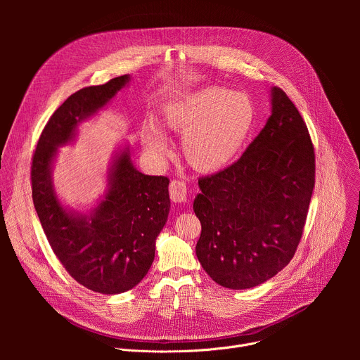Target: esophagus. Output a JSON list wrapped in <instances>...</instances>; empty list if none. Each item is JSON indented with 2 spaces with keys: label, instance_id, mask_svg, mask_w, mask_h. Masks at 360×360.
<instances>
[{
  "label": "esophagus",
  "instance_id": "esophagus-1",
  "mask_svg": "<svg viewBox=\"0 0 360 360\" xmlns=\"http://www.w3.org/2000/svg\"><path fill=\"white\" fill-rule=\"evenodd\" d=\"M169 195H171V199L176 203H181V202H185L186 200V196H188V188H186V184L182 182V181H172L169 184Z\"/></svg>",
  "mask_w": 360,
  "mask_h": 360
}]
</instances>
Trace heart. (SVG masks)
I'll return each instance as SVG.
<instances>
[{"mask_svg": "<svg viewBox=\"0 0 360 360\" xmlns=\"http://www.w3.org/2000/svg\"><path fill=\"white\" fill-rule=\"evenodd\" d=\"M255 122V107L243 92L208 86L162 108V125L182 135V153L196 171L211 174L233 162ZM148 155L162 162L171 150L165 132L148 125L142 135Z\"/></svg>", "mask_w": 360, "mask_h": 360, "instance_id": "b5f03b06", "label": "heart"}]
</instances>
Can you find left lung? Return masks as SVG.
<instances>
[{
    "mask_svg": "<svg viewBox=\"0 0 360 360\" xmlns=\"http://www.w3.org/2000/svg\"><path fill=\"white\" fill-rule=\"evenodd\" d=\"M196 256L218 285L258 286L281 272L299 245L315 186V152L288 95L271 88V117L243 155L198 181Z\"/></svg>",
    "mask_w": 360,
    "mask_h": 360,
    "instance_id": "8db88e82",
    "label": "left lung"
}]
</instances>
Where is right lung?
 <instances>
[{
	"label": "right lung",
	"mask_w": 360,
	"mask_h": 360,
	"mask_svg": "<svg viewBox=\"0 0 360 360\" xmlns=\"http://www.w3.org/2000/svg\"><path fill=\"white\" fill-rule=\"evenodd\" d=\"M129 81L122 75L72 94L45 125L31 167L34 207L51 248L78 283L104 295L127 292L148 274L168 221L169 179L139 172L125 141L111 157L105 192L91 210L79 211L60 199L53 172L58 148L72 145L78 127Z\"/></svg>",
	"instance_id": "add662e5"
}]
</instances>
